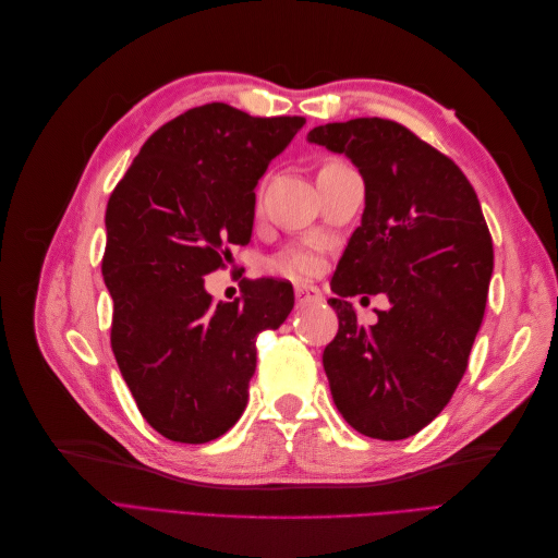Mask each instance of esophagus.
I'll return each mask as SVG.
<instances>
[{
    "label": "esophagus",
    "instance_id": "esophagus-1",
    "mask_svg": "<svg viewBox=\"0 0 558 558\" xmlns=\"http://www.w3.org/2000/svg\"><path fill=\"white\" fill-rule=\"evenodd\" d=\"M295 300L298 305H316V302L324 300V293L314 283H295Z\"/></svg>",
    "mask_w": 558,
    "mask_h": 558
}]
</instances>
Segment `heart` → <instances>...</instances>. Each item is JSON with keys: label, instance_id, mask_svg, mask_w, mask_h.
<instances>
[{"label": "heart", "instance_id": "heart-1", "mask_svg": "<svg viewBox=\"0 0 558 558\" xmlns=\"http://www.w3.org/2000/svg\"><path fill=\"white\" fill-rule=\"evenodd\" d=\"M335 165H340V162L328 160L320 165L318 172L330 170V167H335ZM269 267H272V272L283 275V277H307V275H314L318 269V258L305 246H291V248L281 251L279 256L269 263Z\"/></svg>", "mask_w": 558, "mask_h": 558}]
</instances>
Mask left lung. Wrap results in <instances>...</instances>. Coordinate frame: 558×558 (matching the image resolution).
<instances>
[{"label":"left lung","mask_w":558,"mask_h":558,"mask_svg":"<svg viewBox=\"0 0 558 558\" xmlns=\"http://www.w3.org/2000/svg\"><path fill=\"white\" fill-rule=\"evenodd\" d=\"M365 183L361 226L337 263L328 305L340 330L324 351L337 410L375 440H404L459 386L484 318L494 242L459 165L386 118L314 128ZM386 292L378 324H357L347 296Z\"/></svg>","instance_id":"8db88e82"}]
</instances>
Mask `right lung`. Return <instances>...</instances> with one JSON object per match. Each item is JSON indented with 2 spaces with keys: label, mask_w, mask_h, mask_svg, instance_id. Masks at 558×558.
I'll use <instances>...</instances> for the list:
<instances>
[{
  "label": "right lung",
  "mask_w": 558,
  "mask_h": 558,
  "mask_svg": "<svg viewBox=\"0 0 558 558\" xmlns=\"http://www.w3.org/2000/svg\"><path fill=\"white\" fill-rule=\"evenodd\" d=\"M302 125V116L256 118L223 102L189 109L150 134L109 197L111 349L167 440L205 445L238 424L256 337L293 310L289 281H246L242 298L214 302L205 277L248 244L253 191Z\"/></svg>",
  "instance_id": "add662e5"
}]
</instances>
